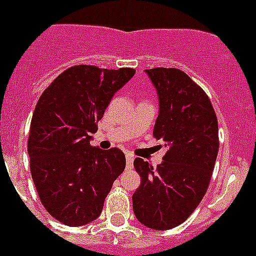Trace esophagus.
I'll use <instances>...</instances> for the list:
<instances>
[{"label": "esophagus", "mask_w": 256, "mask_h": 256, "mask_svg": "<svg viewBox=\"0 0 256 256\" xmlns=\"http://www.w3.org/2000/svg\"><path fill=\"white\" fill-rule=\"evenodd\" d=\"M132 163H134V155L131 152H126V166L128 169L132 168Z\"/></svg>", "instance_id": "1"}]
</instances>
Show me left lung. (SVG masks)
I'll return each instance as SVG.
<instances>
[{
  "label": "left lung",
  "instance_id": "8db88e82",
  "mask_svg": "<svg viewBox=\"0 0 256 256\" xmlns=\"http://www.w3.org/2000/svg\"><path fill=\"white\" fill-rule=\"evenodd\" d=\"M159 97L155 139L168 148L152 168L142 158L134 166L142 176L132 194L136 218L152 230H170L197 208L206 194L218 152V124L208 96L176 68L146 69Z\"/></svg>",
  "mask_w": 256,
  "mask_h": 256
}]
</instances>
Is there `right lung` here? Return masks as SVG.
I'll use <instances>...</instances> for the list:
<instances>
[{
	"mask_svg": "<svg viewBox=\"0 0 256 256\" xmlns=\"http://www.w3.org/2000/svg\"><path fill=\"white\" fill-rule=\"evenodd\" d=\"M135 72L70 66L40 96L28 140L31 176L45 210L64 225L76 228L97 218L125 169V154L117 148L90 146V134Z\"/></svg>",
	"mask_w": 256,
	"mask_h": 256,
	"instance_id": "add662e5",
	"label": "right lung"
}]
</instances>
